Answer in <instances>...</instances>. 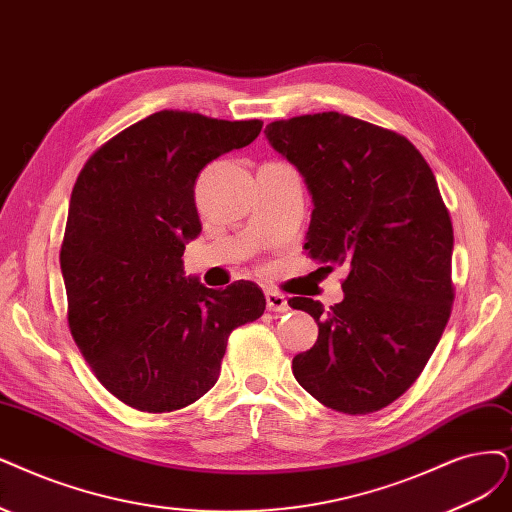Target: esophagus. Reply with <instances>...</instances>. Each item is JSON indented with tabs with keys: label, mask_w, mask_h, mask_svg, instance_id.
I'll return each instance as SVG.
<instances>
[{
	"label": "esophagus",
	"mask_w": 512,
	"mask_h": 512,
	"mask_svg": "<svg viewBox=\"0 0 512 512\" xmlns=\"http://www.w3.org/2000/svg\"><path fill=\"white\" fill-rule=\"evenodd\" d=\"M266 306L270 312H287L289 310L287 297L276 293V291H266Z\"/></svg>",
	"instance_id": "esophagus-1"
}]
</instances>
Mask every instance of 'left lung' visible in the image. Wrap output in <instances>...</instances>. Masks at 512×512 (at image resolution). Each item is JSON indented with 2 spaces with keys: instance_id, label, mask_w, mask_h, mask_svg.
<instances>
[{
  "instance_id": "left-lung-1",
  "label": "left lung",
  "mask_w": 512,
  "mask_h": 512,
  "mask_svg": "<svg viewBox=\"0 0 512 512\" xmlns=\"http://www.w3.org/2000/svg\"><path fill=\"white\" fill-rule=\"evenodd\" d=\"M314 202L304 249L346 266L344 299L293 297L318 325L293 375L316 401L380 411L418 380L451 314L453 227L428 162L392 130L325 111L266 126Z\"/></svg>"
}]
</instances>
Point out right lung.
<instances>
[{"instance_id": "add662e5", "label": "right lung", "mask_w": 512, "mask_h": 512, "mask_svg": "<svg viewBox=\"0 0 512 512\" xmlns=\"http://www.w3.org/2000/svg\"><path fill=\"white\" fill-rule=\"evenodd\" d=\"M263 122L158 111L94 151L73 185L61 272L69 329L99 382L149 413L196 403L217 382L227 337L266 310L263 291L185 276L202 232L200 170L257 139Z\"/></svg>"}]
</instances>
